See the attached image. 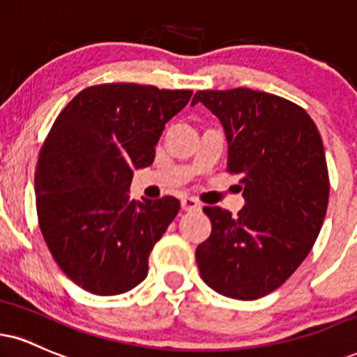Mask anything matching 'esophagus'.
Wrapping results in <instances>:
<instances>
[{
    "instance_id": "obj_1",
    "label": "esophagus",
    "mask_w": 357,
    "mask_h": 357,
    "mask_svg": "<svg viewBox=\"0 0 357 357\" xmlns=\"http://www.w3.org/2000/svg\"><path fill=\"white\" fill-rule=\"evenodd\" d=\"M181 209L183 211H197V209H201V204L197 203L195 197H183Z\"/></svg>"
}]
</instances>
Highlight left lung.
I'll use <instances>...</instances> for the list:
<instances>
[{
	"label": "left lung",
	"mask_w": 357,
	"mask_h": 357,
	"mask_svg": "<svg viewBox=\"0 0 357 357\" xmlns=\"http://www.w3.org/2000/svg\"><path fill=\"white\" fill-rule=\"evenodd\" d=\"M220 119L227 171L241 176L238 216L213 206L211 236L196 263L211 289L233 299L263 298L293 274L314 246L329 199L323 139L301 106L249 88L197 91Z\"/></svg>",
	"instance_id": "8db88e82"
}]
</instances>
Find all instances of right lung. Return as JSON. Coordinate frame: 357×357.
I'll list each match as a JSON object with an SVG mask.
<instances>
[{
	"mask_svg": "<svg viewBox=\"0 0 357 357\" xmlns=\"http://www.w3.org/2000/svg\"><path fill=\"white\" fill-rule=\"evenodd\" d=\"M190 89L89 86L58 114L34 174L43 238L61 271L98 296L126 293L179 211L173 196L131 201L135 169L153 165L165 124Z\"/></svg>",
	"mask_w": 357,
	"mask_h": 357,
	"instance_id": "add662e5",
	"label": "right lung"
}]
</instances>
